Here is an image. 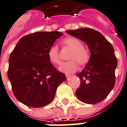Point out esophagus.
I'll return each mask as SVG.
<instances>
[{
	"label": "esophagus",
	"instance_id": "1",
	"mask_svg": "<svg viewBox=\"0 0 127 127\" xmlns=\"http://www.w3.org/2000/svg\"><path fill=\"white\" fill-rule=\"evenodd\" d=\"M65 75H66V78H67V79L70 78L72 76V75H70V74H66Z\"/></svg>",
	"mask_w": 127,
	"mask_h": 127
}]
</instances>
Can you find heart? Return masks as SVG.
<instances>
[{
    "label": "heart",
    "instance_id": "obj_1",
    "mask_svg": "<svg viewBox=\"0 0 127 127\" xmlns=\"http://www.w3.org/2000/svg\"><path fill=\"white\" fill-rule=\"evenodd\" d=\"M64 48L70 51L68 56L69 61L63 63L59 68L60 71L65 73H73L78 70V64L84 66L88 63L90 55L88 52L84 49L83 43L75 37H67L62 41ZM49 61L54 64L61 63L59 48L57 45H53L47 52Z\"/></svg>",
    "mask_w": 127,
    "mask_h": 127
}]
</instances>
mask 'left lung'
Instances as JSON below:
<instances>
[{
    "label": "left lung",
    "instance_id": "8db88e82",
    "mask_svg": "<svg viewBox=\"0 0 127 127\" xmlns=\"http://www.w3.org/2000/svg\"><path fill=\"white\" fill-rule=\"evenodd\" d=\"M66 32L84 41L91 53L84 70L76 74L80 79V85L76 95L85 103L100 102L107 97L115 84L117 59L113 47L101 33L93 29L81 28Z\"/></svg>",
    "mask_w": 127,
    "mask_h": 127
}]
</instances>
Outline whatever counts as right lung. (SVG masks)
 <instances>
[{
    "mask_svg": "<svg viewBox=\"0 0 127 127\" xmlns=\"http://www.w3.org/2000/svg\"><path fill=\"white\" fill-rule=\"evenodd\" d=\"M63 33L38 32L20 39L9 57L8 77L14 96L23 104L41 107L54 99L64 74L49 61L48 50Z\"/></svg>",
    "mask_w": 127,
    "mask_h": 127,
    "instance_id": "add662e5",
    "label": "right lung"
}]
</instances>
